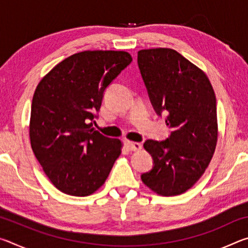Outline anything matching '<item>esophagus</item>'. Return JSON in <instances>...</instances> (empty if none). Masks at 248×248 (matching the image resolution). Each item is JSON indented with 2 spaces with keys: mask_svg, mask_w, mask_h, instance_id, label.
Instances as JSON below:
<instances>
[{
  "mask_svg": "<svg viewBox=\"0 0 248 248\" xmlns=\"http://www.w3.org/2000/svg\"><path fill=\"white\" fill-rule=\"evenodd\" d=\"M125 145L131 151H140L142 149V144L139 142H132V141H125Z\"/></svg>",
  "mask_w": 248,
  "mask_h": 248,
  "instance_id": "obj_1",
  "label": "esophagus"
}]
</instances>
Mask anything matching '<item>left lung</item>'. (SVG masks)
<instances>
[{
  "label": "left lung",
  "instance_id": "obj_1",
  "mask_svg": "<svg viewBox=\"0 0 248 248\" xmlns=\"http://www.w3.org/2000/svg\"><path fill=\"white\" fill-rule=\"evenodd\" d=\"M138 65L155 111H166L165 123L171 129L164 141L144 142L154 165L141 179L157 195L184 194L198 182L215 154V91L207 74L174 49L140 50Z\"/></svg>",
  "mask_w": 248,
  "mask_h": 248
}]
</instances>
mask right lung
<instances>
[{
    "mask_svg": "<svg viewBox=\"0 0 248 248\" xmlns=\"http://www.w3.org/2000/svg\"><path fill=\"white\" fill-rule=\"evenodd\" d=\"M129 52L74 53L41 78L31 102L29 138L53 186L66 195L90 196L106 182L123 142L93 128L105 91L131 63Z\"/></svg>",
    "mask_w": 248,
    "mask_h": 248,
    "instance_id": "1",
    "label": "right lung"
}]
</instances>
